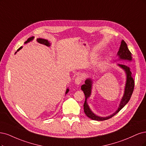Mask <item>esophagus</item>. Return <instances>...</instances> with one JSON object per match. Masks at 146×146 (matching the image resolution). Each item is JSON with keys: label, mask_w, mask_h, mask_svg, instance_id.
<instances>
[{"label": "esophagus", "mask_w": 146, "mask_h": 146, "mask_svg": "<svg viewBox=\"0 0 146 146\" xmlns=\"http://www.w3.org/2000/svg\"><path fill=\"white\" fill-rule=\"evenodd\" d=\"M83 80V77L81 76V75H78L77 77H76L74 80V82L77 85H79V84H81L82 81Z\"/></svg>", "instance_id": "34e87169"}]
</instances>
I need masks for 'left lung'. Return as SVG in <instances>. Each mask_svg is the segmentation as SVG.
Returning a JSON list of instances; mask_svg holds the SVG:
<instances>
[{
    "label": "left lung",
    "instance_id": "left-lung-1",
    "mask_svg": "<svg viewBox=\"0 0 146 146\" xmlns=\"http://www.w3.org/2000/svg\"><path fill=\"white\" fill-rule=\"evenodd\" d=\"M118 55L119 56L120 59H126V60H131V54L130 53V51L128 49L127 45V44L125 43V42L123 40L121 42V44L120 46V48L118 51ZM119 66H120L121 68H123L127 73V81H126V85H125V92H124V95L122 98V100L120 102V105L118 108L117 110L113 114L107 116V117H100L95 115L90 110V109H89V107L88 106L87 104V99L90 96V94H91V88H92V81L91 79H87L85 84H83V85L81 86V90L84 92V95H85L86 97V100L85 102H84V113H85L86 115L89 117L93 120H96V121H104L109 119L111 118V117L115 116L116 113H117L123 108L127 104L130 99L131 96V95H132L133 90H134V86H135V82L134 80L133 79V74L130 72V68L127 66L126 65L124 64H119Z\"/></svg>",
    "mask_w": 146,
    "mask_h": 146
}]
</instances>
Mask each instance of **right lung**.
<instances>
[{
	"instance_id": "1",
	"label": "right lung",
	"mask_w": 146,
	"mask_h": 146,
	"mask_svg": "<svg viewBox=\"0 0 146 146\" xmlns=\"http://www.w3.org/2000/svg\"><path fill=\"white\" fill-rule=\"evenodd\" d=\"M33 37H30L29 39H28V40H27V41H25V44L27 43V42H30V40H33ZM37 41L39 43H40V44H43V45H46V46H49L50 45V43H49V42H48V40H47L43 39H37ZM22 46H21V47H20L19 48H18L17 51H19V50H21V49L22 48ZM68 91H69V90H68V89H67V91H66V93H67L68 92Z\"/></svg>"
}]
</instances>
